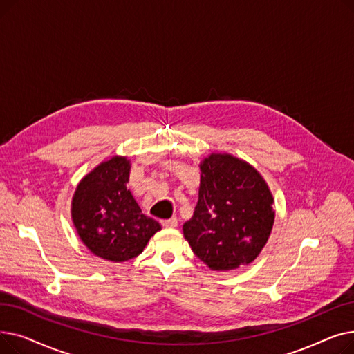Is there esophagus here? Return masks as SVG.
Wrapping results in <instances>:
<instances>
[{"label":"esophagus","mask_w":354,"mask_h":354,"mask_svg":"<svg viewBox=\"0 0 354 354\" xmlns=\"http://www.w3.org/2000/svg\"><path fill=\"white\" fill-rule=\"evenodd\" d=\"M162 225L165 228H175V227H178V218L174 216V218H169V219H163Z\"/></svg>","instance_id":"1"}]
</instances>
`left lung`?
<instances>
[{
    "mask_svg": "<svg viewBox=\"0 0 354 354\" xmlns=\"http://www.w3.org/2000/svg\"><path fill=\"white\" fill-rule=\"evenodd\" d=\"M201 183L194 215L183 236L214 271L248 266L270 238L274 198L254 166L230 153H211L199 165Z\"/></svg>",
    "mask_w": 354,
    "mask_h": 354,
    "instance_id": "left-lung-1",
    "label": "left lung"
}]
</instances>
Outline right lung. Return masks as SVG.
Instances as JSON below:
<instances>
[{
	"mask_svg": "<svg viewBox=\"0 0 354 354\" xmlns=\"http://www.w3.org/2000/svg\"><path fill=\"white\" fill-rule=\"evenodd\" d=\"M129 174L126 156L104 160L79 182L71 201V219L83 244L111 263L138 257L160 230L129 191Z\"/></svg>",
	"mask_w": 354,
	"mask_h": 354,
	"instance_id": "right-lung-1",
	"label": "right lung"
}]
</instances>
